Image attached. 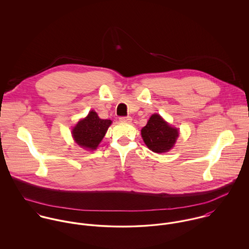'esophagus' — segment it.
Instances as JSON below:
<instances>
[{"mask_svg":"<svg viewBox=\"0 0 249 249\" xmlns=\"http://www.w3.org/2000/svg\"><path fill=\"white\" fill-rule=\"evenodd\" d=\"M119 121L122 122V123H131L132 119L129 116H124V117H120Z\"/></svg>","mask_w":249,"mask_h":249,"instance_id":"obj_1","label":"esophagus"}]
</instances>
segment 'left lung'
I'll list each match as a JSON object with an SVG mask.
<instances>
[{
  "label": "left lung",
  "instance_id": "left-lung-1",
  "mask_svg": "<svg viewBox=\"0 0 249 249\" xmlns=\"http://www.w3.org/2000/svg\"><path fill=\"white\" fill-rule=\"evenodd\" d=\"M146 146L157 153L169 151L178 139V130L172 127L158 114L152 115L141 130Z\"/></svg>",
  "mask_w": 249,
  "mask_h": 249
}]
</instances>
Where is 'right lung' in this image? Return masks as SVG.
Masks as SVG:
<instances>
[{"instance_id":"1","label":"right lung","mask_w":249,"mask_h":249,"mask_svg":"<svg viewBox=\"0 0 249 249\" xmlns=\"http://www.w3.org/2000/svg\"><path fill=\"white\" fill-rule=\"evenodd\" d=\"M110 124V120H102L95 111H91L85 119L79 121L73 127V139L84 148L96 149L105 137Z\"/></svg>"}]
</instances>
